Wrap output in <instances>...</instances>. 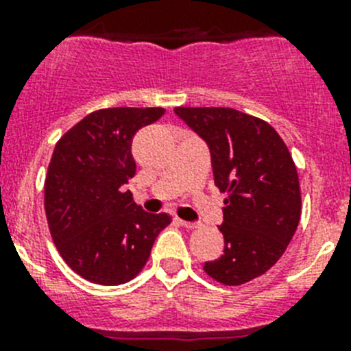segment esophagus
<instances>
[{
  "mask_svg": "<svg viewBox=\"0 0 351 351\" xmlns=\"http://www.w3.org/2000/svg\"><path fill=\"white\" fill-rule=\"evenodd\" d=\"M178 223L181 226H184L186 230H195V228H200V223H193V221H182V219H178Z\"/></svg>",
  "mask_w": 351,
  "mask_h": 351,
  "instance_id": "1",
  "label": "esophagus"
}]
</instances>
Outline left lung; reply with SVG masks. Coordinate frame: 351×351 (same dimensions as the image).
Returning <instances> with one entry per match:
<instances>
[{
    "label": "left lung",
    "instance_id": "obj_1",
    "mask_svg": "<svg viewBox=\"0 0 351 351\" xmlns=\"http://www.w3.org/2000/svg\"><path fill=\"white\" fill-rule=\"evenodd\" d=\"M210 149L214 184L226 193L219 232L225 250L207 276L237 287L265 274L295 234L300 186L283 138L269 123L230 107H176Z\"/></svg>",
    "mask_w": 351,
    "mask_h": 351
}]
</instances>
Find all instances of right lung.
Listing matches in <instances>:
<instances>
[{
  "label": "right lung",
  "instance_id": "1",
  "mask_svg": "<svg viewBox=\"0 0 351 351\" xmlns=\"http://www.w3.org/2000/svg\"><path fill=\"white\" fill-rule=\"evenodd\" d=\"M161 107H114L88 114L58 141L45 176V214L68 267L96 285H123L144 269L172 218L144 213L125 190L135 176L133 135Z\"/></svg>",
  "mask_w": 351,
  "mask_h": 351
}]
</instances>
